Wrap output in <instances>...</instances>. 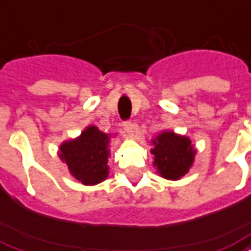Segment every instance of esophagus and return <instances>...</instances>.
Instances as JSON below:
<instances>
[{
    "label": "esophagus",
    "mask_w": 251,
    "mask_h": 251,
    "mask_svg": "<svg viewBox=\"0 0 251 251\" xmlns=\"http://www.w3.org/2000/svg\"><path fill=\"white\" fill-rule=\"evenodd\" d=\"M135 127H137V126H135V124H133V122H125V124H124V130H125V133L127 134V135H133Z\"/></svg>",
    "instance_id": "34e87169"
}]
</instances>
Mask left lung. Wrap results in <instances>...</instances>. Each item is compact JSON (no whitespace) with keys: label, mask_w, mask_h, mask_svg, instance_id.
Returning <instances> with one entry per match:
<instances>
[{"label":"left lung","mask_w":251,"mask_h":251,"mask_svg":"<svg viewBox=\"0 0 251 251\" xmlns=\"http://www.w3.org/2000/svg\"><path fill=\"white\" fill-rule=\"evenodd\" d=\"M151 143L154 146L151 149L154 166L164 179L177 180L192 167L196 150L188 137L174 131H162Z\"/></svg>","instance_id":"left-lung-1"}]
</instances>
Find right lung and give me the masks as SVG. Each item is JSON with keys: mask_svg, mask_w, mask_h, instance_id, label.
I'll return each instance as SVG.
<instances>
[{"mask_svg": "<svg viewBox=\"0 0 251 251\" xmlns=\"http://www.w3.org/2000/svg\"><path fill=\"white\" fill-rule=\"evenodd\" d=\"M109 134L88 126L80 137L60 145L59 156L75 179L84 185L99 184L109 175Z\"/></svg>", "mask_w": 251, "mask_h": 251, "instance_id": "add662e5", "label": "right lung"}]
</instances>
